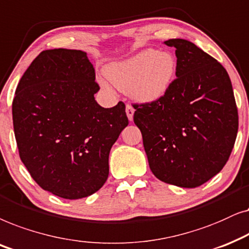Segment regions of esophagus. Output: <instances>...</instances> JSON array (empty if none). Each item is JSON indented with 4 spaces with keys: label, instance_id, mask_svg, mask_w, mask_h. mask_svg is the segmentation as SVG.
Masks as SVG:
<instances>
[{
    "label": "esophagus",
    "instance_id": "esophagus-1",
    "mask_svg": "<svg viewBox=\"0 0 249 249\" xmlns=\"http://www.w3.org/2000/svg\"><path fill=\"white\" fill-rule=\"evenodd\" d=\"M126 115H127V118H128V121H130V122L133 121L134 109H133V107H132L131 105H126Z\"/></svg>",
    "mask_w": 249,
    "mask_h": 249
}]
</instances>
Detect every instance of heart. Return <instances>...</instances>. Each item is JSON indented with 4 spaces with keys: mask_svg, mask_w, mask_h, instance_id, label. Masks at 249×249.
<instances>
[{
    "mask_svg": "<svg viewBox=\"0 0 249 249\" xmlns=\"http://www.w3.org/2000/svg\"><path fill=\"white\" fill-rule=\"evenodd\" d=\"M178 61L173 53L144 49L126 60L112 64L106 69L109 81L122 91H128L140 102H152L163 98L173 84ZM108 88L105 81H100Z\"/></svg>",
    "mask_w": 249,
    "mask_h": 249,
    "instance_id": "obj_1",
    "label": "heart"
}]
</instances>
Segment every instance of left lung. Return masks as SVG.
<instances>
[{
  "label": "left lung",
  "mask_w": 249,
  "mask_h": 249,
  "mask_svg": "<svg viewBox=\"0 0 249 249\" xmlns=\"http://www.w3.org/2000/svg\"><path fill=\"white\" fill-rule=\"evenodd\" d=\"M174 46L177 78L163 98L134 105L149 167L165 183L196 188L227 164L238 132L232 84L217 60L183 38Z\"/></svg>",
  "instance_id": "left-lung-1"
}]
</instances>
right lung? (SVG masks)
Masks as SVG:
<instances>
[{
	"mask_svg": "<svg viewBox=\"0 0 249 249\" xmlns=\"http://www.w3.org/2000/svg\"><path fill=\"white\" fill-rule=\"evenodd\" d=\"M93 65L81 50L39 53L12 102L19 156L36 183L65 199L97 192L109 174V152L127 126L125 105L104 108Z\"/></svg>",
	"mask_w": 249,
	"mask_h": 249,
	"instance_id": "right-lung-1",
	"label": "right lung"
}]
</instances>
